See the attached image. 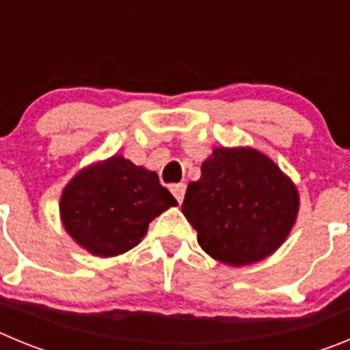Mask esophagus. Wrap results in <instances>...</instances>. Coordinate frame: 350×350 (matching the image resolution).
<instances>
[{
	"instance_id": "34e87169",
	"label": "esophagus",
	"mask_w": 350,
	"mask_h": 350,
	"mask_svg": "<svg viewBox=\"0 0 350 350\" xmlns=\"http://www.w3.org/2000/svg\"><path fill=\"white\" fill-rule=\"evenodd\" d=\"M172 194L175 196V200H177L178 203H182V200H184V194H185V184L172 185Z\"/></svg>"
}]
</instances>
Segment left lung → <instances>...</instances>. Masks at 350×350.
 <instances>
[{
	"instance_id": "1",
	"label": "left lung",
	"mask_w": 350,
	"mask_h": 350,
	"mask_svg": "<svg viewBox=\"0 0 350 350\" xmlns=\"http://www.w3.org/2000/svg\"><path fill=\"white\" fill-rule=\"evenodd\" d=\"M298 208L296 185L250 147L213 148L182 203L202 249L231 267L273 254L293 230Z\"/></svg>"
}]
</instances>
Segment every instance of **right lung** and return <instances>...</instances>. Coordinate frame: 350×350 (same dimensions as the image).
<instances>
[{
  "label": "right lung",
  "instance_id": "right-lung-1",
  "mask_svg": "<svg viewBox=\"0 0 350 350\" xmlns=\"http://www.w3.org/2000/svg\"><path fill=\"white\" fill-rule=\"evenodd\" d=\"M177 205L156 172L112 156L80 170L61 194L64 230L92 256L112 258L142 242L154 217Z\"/></svg>",
  "mask_w": 350,
  "mask_h": 350
}]
</instances>
